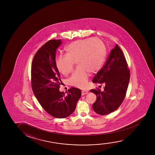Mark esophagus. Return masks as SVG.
<instances>
[{
	"instance_id": "esophagus-1",
	"label": "esophagus",
	"mask_w": 155,
	"mask_h": 155,
	"mask_svg": "<svg viewBox=\"0 0 155 155\" xmlns=\"http://www.w3.org/2000/svg\"><path fill=\"white\" fill-rule=\"evenodd\" d=\"M88 93V91H81V95H85L86 94H87Z\"/></svg>"
}]
</instances>
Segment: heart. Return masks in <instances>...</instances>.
<instances>
[{
    "instance_id": "b5f03b06",
    "label": "heart",
    "mask_w": 155,
    "mask_h": 155,
    "mask_svg": "<svg viewBox=\"0 0 155 155\" xmlns=\"http://www.w3.org/2000/svg\"><path fill=\"white\" fill-rule=\"evenodd\" d=\"M66 55L56 58L55 66L64 75L72 71L76 61L78 69L69 81L74 87L84 88L87 85L89 72L95 73L102 68L106 60L105 45L98 38H89L71 42L65 49Z\"/></svg>"
}]
</instances>
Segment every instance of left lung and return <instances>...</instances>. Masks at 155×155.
Masks as SVG:
<instances>
[{
  "label": "left lung",
  "instance_id": "left-lung-1",
  "mask_svg": "<svg viewBox=\"0 0 155 155\" xmlns=\"http://www.w3.org/2000/svg\"><path fill=\"white\" fill-rule=\"evenodd\" d=\"M130 76L125 56L117 44L110 51L104 66L97 72L92 81L105 85L103 91L98 88L90 91L97 96L96 101L93 104V108L96 113L104 115L119 108L125 98Z\"/></svg>",
  "mask_w": 155,
  "mask_h": 155
}]
</instances>
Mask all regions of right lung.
Returning <instances> with one entry per match:
<instances>
[{
  "label": "right lung",
  "instance_id": "obj_1",
  "mask_svg": "<svg viewBox=\"0 0 155 155\" xmlns=\"http://www.w3.org/2000/svg\"><path fill=\"white\" fill-rule=\"evenodd\" d=\"M61 40H51L38 49L31 65V85L43 108L56 118H66L74 112L81 95V89L71 87L66 94L59 91L61 83L55 66L57 49Z\"/></svg>",
  "mask_w": 155,
  "mask_h": 155
}]
</instances>
